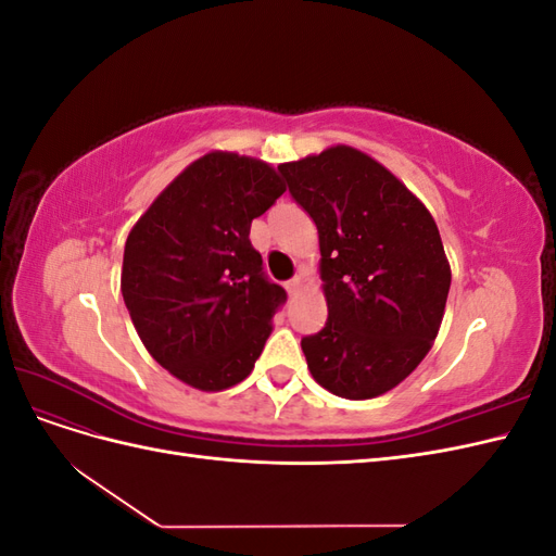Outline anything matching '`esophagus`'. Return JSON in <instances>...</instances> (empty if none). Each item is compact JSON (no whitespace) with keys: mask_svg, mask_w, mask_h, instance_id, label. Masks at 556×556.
Segmentation results:
<instances>
[{"mask_svg":"<svg viewBox=\"0 0 556 556\" xmlns=\"http://www.w3.org/2000/svg\"><path fill=\"white\" fill-rule=\"evenodd\" d=\"M301 282H304V276H294L292 280H288V282H285V288H288V292L294 296V294H299V290H301Z\"/></svg>","mask_w":556,"mask_h":556,"instance_id":"esophagus-1","label":"esophagus"}]
</instances>
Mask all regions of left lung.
I'll return each mask as SVG.
<instances>
[{"instance_id":"1","label":"left lung","mask_w":556,"mask_h":556,"mask_svg":"<svg viewBox=\"0 0 556 556\" xmlns=\"http://www.w3.org/2000/svg\"><path fill=\"white\" fill-rule=\"evenodd\" d=\"M317 227L329 317L301 339L311 376L336 396L374 399L406 380L439 336L450 264L431 213L380 162L350 146L278 166Z\"/></svg>"}]
</instances>
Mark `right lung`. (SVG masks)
Segmentation results:
<instances>
[{
  "mask_svg": "<svg viewBox=\"0 0 556 556\" xmlns=\"http://www.w3.org/2000/svg\"><path fill=\"white\" fill-rule=\"evenodd\" d=\"M285 192L271 164L213 153L180 172L131 227L121 290L139 339L204 392L250 376L285 290L264 276L250 225Z\"/></svg>",
  "mask_w": 556,
  "mask_h": 556,
  "instance_id": "right-lung-1",
  "label": "right lung"
}]
</instances>
